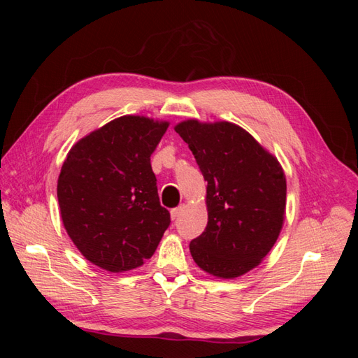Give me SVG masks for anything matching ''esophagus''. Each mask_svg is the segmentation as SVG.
Listing matches in <instances>:
<instances>
[{"label": "esophagus", "instance_id": "obj_1", "mask_svg": "<svg viewBox=\"0 0 358 358\" xmlns=\"http://www.w3.org/2000/svg\"><path fill=\"white\" fill-rule=\"evenodd\" d=\"M183 212V206H179V208H175L173 209L171 212H170V215H171V220H178L179 218V215Z\"/></svg>", "mask_w": 358, "mask_h": 358}]
</instances>
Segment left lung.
<instances>
[{
    "instance_id": "obj_1",
    "label": "left lung",
    "mask_w": 358,
    "mask_h": 358,
    "mask_svg": "<svg viewBox=\"0 0 358 358\" xmlns=\"http://www.w3.org/2000/svg\"><path fill=\"white\" fill-rule=\"evenodd\" d=\"M175 131L188 143L208 182V225L189 243L194 262L216 278L241 276L262 263L282 229L284 170L236 124L189 119Z\"/></svg>"
}]
</instances>
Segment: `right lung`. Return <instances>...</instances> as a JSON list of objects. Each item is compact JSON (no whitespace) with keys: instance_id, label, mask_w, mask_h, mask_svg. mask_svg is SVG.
<instances>
[{"instance_id":"add662e5","label":"right lung","mask_w":358,"mask_h":358,"mask_svg":"<svg viewBox=\"0 0 358 358\" xmlns=\"http://www.w3.org/2000/svg\"><path fill=\"white\" fill-rule=\"evenodd\" d=\"M167 128L164 121L127 115L70 149L58 203L70 239L92 264L115 273L142 266L169 229L150 167Z\"/></svg>"}]
</instances>
